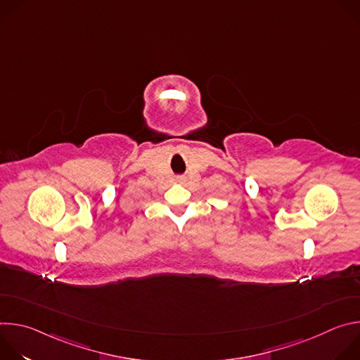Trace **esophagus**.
Segmentation results:
<instances>
[{"label": "esophagus", "mask_w": 360, "mask_h": 360, "mask_svg": "<svg viewBox=\"0 0 360 360\" xmlns=\"http://www.w3.org/2000/svg\"><path fill=\"white\" fill-rule=\"evenodd\" d=\"M176 181H178V182H182V181H184V178H182V176H178V178H176Z\"/></svg>", "instance_id": "34e87169"}]
</instances>
